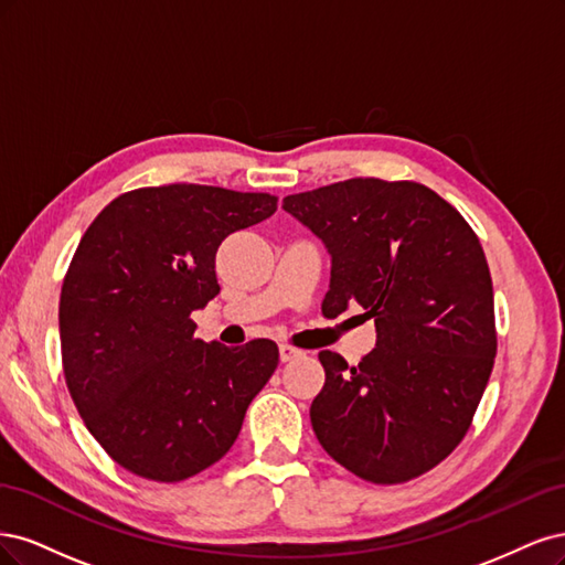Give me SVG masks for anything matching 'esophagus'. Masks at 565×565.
Wrapping results in <instances>:
<instances>
[{"mask_svg":"<svg viewBox=\"0 0 565 565\" xmlns=\"http://www.w3.org/2000/svg\"><path fill=\"white\" fill-rule=\"evenodd\" d=\"M279 356H281V361H294V359L302 356V350L290 348V344H279Z\"/></svg>","mask_w":565,"mask_h":565,"instance_id":"obj_1","label":"esophagus"}]
</instances>
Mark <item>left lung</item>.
Segmentation results:
<instances>
[{
	"instance_id": "left-lung-1",
	"label": "left lung",
	"mask_w": 565,
	"mask_h": 565,
	"mask_svg": "<svg viewBox=\"0 0 565 565\" xmlns=\"http://www.w3.org/2000/svg\"><path fill=\"white\" fill-rule=\"evenodd\" d=\"M284 211L331 253L323 317L356 302L377 331L359 366L319 352L326 382L309 408L319 444L371 483L425 475L465 439L498 352L479 236L413 180L350 178L288 194Z\"/></svg>"
}]
</instances>
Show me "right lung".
<instances>
[{
  "label": "right lung",
  "mask_w": 565,
  "mask_h": 565,
  "mask_svg": "<svg viewBox=\"0 0 565 565\" xmlns=\"http://www.w3.org/2000/svg\"><path fill=\"white\" fill-rule=\"evenodd\" d=\"M277 211V196L213 185L119 194L88 225L63 279V373L86 429L110 458L175 483L217 462L279 348L194 338V309L221 294L215 250Z\"/></svg>",
  "instance_id": "obj_1"
}]
</instances>
